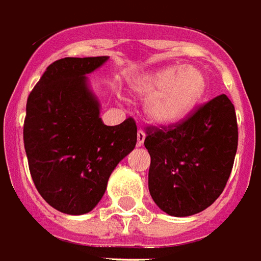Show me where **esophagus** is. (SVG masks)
Masks as SVG:
<instances>
[{
  "instance_id": "1",
  "label": "esophagus",
  "mask_w": 261,
  "mask_h": 261,
  "mask_svg": "<svg viewBox=\"0 0 261 261\" xmlns=\"http://www.w3.org/2000/svg\"><path fill=\"white\" fill-rule=\"evenodd\" d=\"M144 139H146V133H144L142 129H139L138 130V142H136V144H138L139 147H140V146H143Z\"/></svg>"
}]
</instances>
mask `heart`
I'll return each mask as SVG.
<instances>
[{
    "label": "heart",
    "instance_id": "1",
    "mask_svg": "<svg viewBox=\"0 0 261 261\" xmlns=\"http://www.w3.org/2000/svg\"><path fill=\"white\" fill-rule=\"evenodd\" d=\"M206 87V76L197 68L171 65L143 76L133 90L139 96L149 97L146 112L154 122L171 125L191 114Z\"/></svg>",
    "mask_w": 261,
    "mask_h": 261
}]
</instances>
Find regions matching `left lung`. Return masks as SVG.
I'll list each match as a JSON object with an SVG mask.
<instances>
[{
    "label": "left lung",
    "mask_w": 261,
    "mask_h": 261,
    "mask_svg": "<svg viewBox=\"0 0 261 261\" xmlns=\"http://www.w3.org/2000/svg\"><path fill=\"white\" fill-rule=\"evenodd\" d=\"M149 191L174 217L206 210L227 185L238 149L237 114L225 94L217 96L171 128H147Z\"/></svg>",
    "instance_id": "obj_1"
}]
</instances>
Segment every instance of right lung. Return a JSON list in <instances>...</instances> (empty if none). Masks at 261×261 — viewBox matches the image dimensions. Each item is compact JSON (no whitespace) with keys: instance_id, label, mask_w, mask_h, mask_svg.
I'll list each match as a JSON object with an SVG mask.
<instances>
[{"instance_id":"right-lung-1","label":"right lung","mask_w":261,"mask_h":261,"mask_svg":"<svg viewBox=\"0 0 261 261\" xmlns=\"http://www.w3.org/2000/svg\"><path fill=\"white\" fill-rule=\"evenodd\" d=\"M108 57L53 62L26 104L23 142L32 179L55 210L81 216L97 206L118 163L136 146L132 118L104 125L87 76Z\"/></svg>"}]
</instances>
